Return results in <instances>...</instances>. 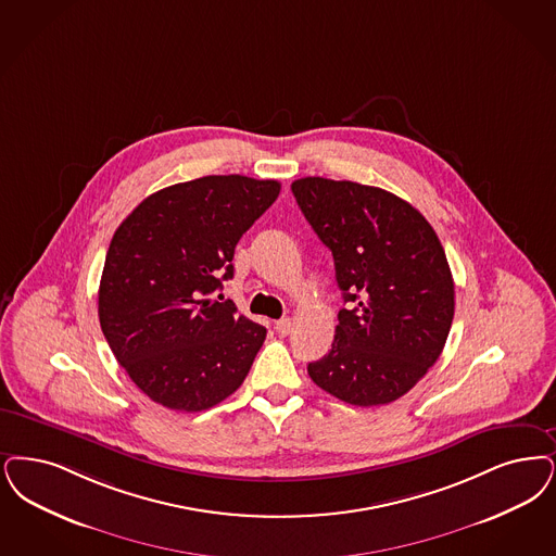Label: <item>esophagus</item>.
<instances>
[{"instance_id":"34e87169","label":"esophagus","mask_w":556,"mask_h":556,"mask_svg":"<svg viewBox=\"0 0 556 556\" xmlns=\"http://www.w3.org/2000/svg\"><path fill=\"white\" fill-rule=\"evenodd\" d=\"M275 329H277V333L281 334V337H286L291 331V318H281V320H277L275 323Z\"/></svg>"}]
</instances>
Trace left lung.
<instances>
[{
	"label": "left lung",
	"instance_id": "left-lung-1",
	"mask_svg": "<svg viewBox=\"0 0 556 556\" xmlns=\"http://www.w3.org/2000/svg\"><path fill=\"white\" fill-rule=\"evenodd\" d=\"M304 217L333 252L343 293L327 356L312 380L337 400L370 407L400 400L439 359L455 286L432 225L409 202L356 181L291 184Z\"/></svg>",
	"mask_w": 556,
	"mask_h": 556
}]
</instances>
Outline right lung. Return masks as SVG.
<instances>
[{"mask_svg":"<svg viewBox=\"0 0 556 556\" xmlns=\"http://www.w3.org/2000/svg\"><path fill=\"white\" fill-rule=\"evenodd\" d=\"M279 192L275 179L204 176L147 197L115 229L99 323L115 359L159 405L202 412L244 382L267 329L213 293Z\"/></svg>","mask_w":556,"mask_h":556,"instance_id":"obj_1","label":"right lung"}]
</instances>
